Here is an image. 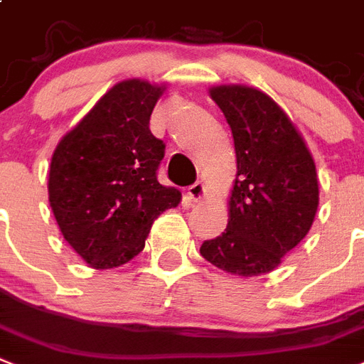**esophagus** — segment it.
I'll return each mask as SVG.
<instances>
[{"label":"esophagus","instance_id":"1","mask_svg":"<svg viewBox=\"0 0 364 364\" xmlns=\"http://www.w3.org/2000/svg\"><path fill=\"white\" fill-rule=\"evenodd\" d=\"M205 194V187H203V183H194L191 187L187 188V196L191 198L192 202H198V200H202V196Z\"/></svg>","mask_w":364,"mask_h":364}]
</instances>
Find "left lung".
I'll use <instances>...</instances> for the list:
<instances>
[{
	"mask_svg": "<svg viewBox=\"0 0 364 364\" xmlns=\"http://www.w3.org/2000/svg\"><path fill=\"white\" fill-rule=\"evenodd\" d=\"M211 99L232 129L237 177L228 226L203 241L215 267L258 277L279 267L309 233L318 211V177L305 141L271 97L245 85H218Z\"/></svg>",
	"mask_w": 364,
	"mask_h": 364,
	"instance_id": "8db88e82",
	"label": "left lung"
}]
</instances>
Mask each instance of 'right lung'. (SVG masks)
Returning <instances> with one entry per match:
<instances>
[{
  "mask_svg": "<svg viewBox=\"0 0 364 364\" xmlns=\"http://www.w3.org/2000/svg\"><path fill=\"white\" fill-rule=\"evenodd\" d=\"M161 93L149 82H119L55 147L50 205L65 241L91 267L138 256L155 218L181 200L156 179L166 146L149 117Z\"/></svg>",
  "mask_w": 364,
  "mask_h": 364,
  "instance_id": "add662e5",
  "label": "right lung"
}]
</instances>
